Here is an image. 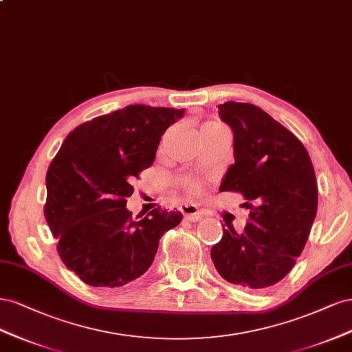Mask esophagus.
Listing matches in <instances>:
<instances>
[{
  "label": "esophagus",
  "mask_w": 352,
  "mask_h": 352,
  "mask_svg": "<svg viewBox=\"0 0 352 352\" xmlns=\"http://www.w3.org/2000/svg\"><path fill=\"white\" fill-rule=\"evenodd\" d=\"M179 210L183 212L184 218L190 222H197L203 218V214L199 210V208L196 205H191V203H184V205H181Z\"/></svg>",
  "instance_id": "1"
}]
</instances>
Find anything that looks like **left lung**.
Returning a JSON list of instances; mask_svg holds the SVG:
<instances>
[{
	"label": "left lung",
	"instance_id": "left-lung-1",
	"mask_svg": "<svg viewBox=\"0 0 352 352\" xmlns=\"http://www.w3.org/2000/svg\"><path fill=\"white\" fill-rule=\"evenodd\" d=\"M234 134V160L221 191L244 195L250 218L243 232L223 230L210 250L219 275L234 285H275L296 265L317 212L314 168L302 143L252 104L218 105Z\"/></svg>",
	"mask_w": 352,
	"mask_h": 352
}]
</instances>
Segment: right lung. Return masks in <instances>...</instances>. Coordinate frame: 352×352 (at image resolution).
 Segmentation results:
<instances>
[{"label":"right lung","mask_w":352,"mask_h":352,"mask_svg":"<svg viewBox=\"0 0 352 352\" xmlns=\"http://www.w3.org/2000/svg\"><path fill=\"white\" fill-rule=\"evenodd\" d=\"M184 112L138 104L96 117L67 135L51 162L45 218L64 265L87 285L116 288L142 276L161 236L183 219L161 208L134 219L126 199Z\"/></svg>","instance_id":"add662e5"}]
</instances>
